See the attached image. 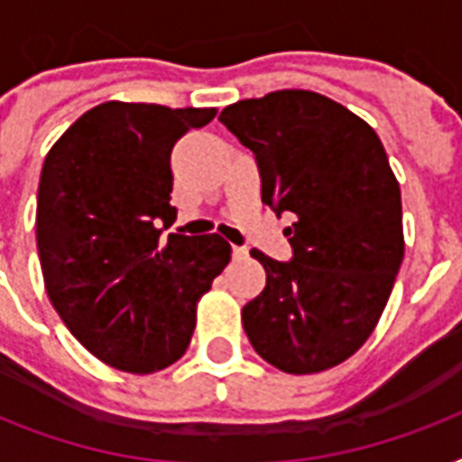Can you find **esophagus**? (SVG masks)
Returning a JSON list of instances; mask_svg holds the SVG:
<instances>
[{
	"mask_svg": "<svg viewBox=\"0 0 462 462\" xmlns=\"http://www.w3.org/2000/svg\"><path fill=\"white\" fill-rule=\"evenodd\" d=\"M246 254H249V249H246V246H232V259L242 261V259H246Z\"/></svg>",
	"mask_w": 462,
	"mask_h": 462,
	"instance_id": "34e87169",
	"label": "esophagus"
}]
</instances>
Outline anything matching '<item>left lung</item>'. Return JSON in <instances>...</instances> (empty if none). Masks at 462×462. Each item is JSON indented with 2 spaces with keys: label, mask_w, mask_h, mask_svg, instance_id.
Returning <instances> with one entry per match:
<instances>
[{
  "label": "left lung",
  "mask_w": 462,
  "mask_h": 462,
  "mask_svg": "<svg viewBox=\"0 0 462 462\" xmlns=\"http://www.w3.org/2000/svg\"><path fill=\"white\" fill-rule=\"evenodd\" d=\"M220 122L256 155L261 199L288 227L292 259L259 249L266 288L242 309L268 365L316 374L372 336L402 263L401 187L365 119L311 90L239 100Z\"/></svg>",
  "instance_id": "1"
}]
</instances>
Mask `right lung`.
<instances>
[{
	"instance_id": "1",
	"label": "right lung",
	"mask_w": 462,
	"mask_h": 462,
	"mask_svg": "<svg viewBox=\"0 0 462 462\" xmlns=\"http://www.w3.org/2000/svg\"><path fill=\"white\" fill-rule=\"evenodd\" d=\"M216 117L110 100L76 119L50 148L35 235L50 302L105 365L153 374L187 352L196 302L230 263L220 235H167L174 143Z\"/></svg>"
}]
</instances>
